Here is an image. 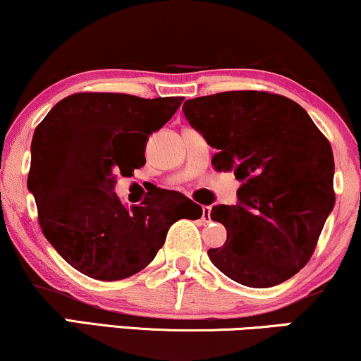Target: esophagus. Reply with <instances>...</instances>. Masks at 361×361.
<instances>
[{
	"instance_id": "1",
	"label": "esophagus",
	"mask_w": 361,
	"mask_h": 361,
	"mask_svg": "<svg viewBox=\"0 0 361 361\" xmlns=\"http://www.w3.org/2000/svg\"><path fill=\"white\" fill-rule=\"evenodd\" d=\"M202 220L204 223H208L209 220H212V208H209V207H203L202 208Z\"/></svg>"
}]
</instances>
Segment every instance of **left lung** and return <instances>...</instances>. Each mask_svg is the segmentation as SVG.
<instances>
[{
	"label": "left lung",
	"mask_w": 361,
	"mask_h": 361,
	"mask_svg": "<svg viewBox=\"0 0 361 361\" xmlns=\"http://www.w3.org/2000/svg\"><path fill=\"white\" fill-rule=\"evenodd\" d=\"M183 113L216 149L218 171L241 181L233 207L216 204L226 228L208 257L252 288L280 285L310 262L335 204L330 141L293 99L268 91H225L188 99Z\"/></svg>",
	"instance_id": "obj_1"
}]
</instances>
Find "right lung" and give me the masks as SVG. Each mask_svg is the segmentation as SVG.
<instances>
[{
  "label": "right lung",
  "instance_id": "right-lung-1",
  "mask_svg": "<svg viewBox=\"0 0 361 361\" xmlns=\"http://www.w3.org/2000/svg\"><path fill=\"white\" fill-rule=\"evenodd\" d=\"M183 98L75 93L54 104L31 141L28 190L43 235L75 270L116 281L153 262L173 223L198 220L202 207L171 191H154L126 208L116 176L145 165L148 136Z\"/></svg>",
  "mask_w": 361,
  "mask_h": 361
}]
</instances>
